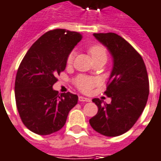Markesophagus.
<instances>
[{"mask_svg": "<svg viewBox=\"0 0 161 161\" xmlns=\"http://www.w3.org/2000/svg\"><path fill=\"white\" fill-rule=\"evenodd\" d=\"M78 100L80 102H91V98H88V97H85L83 96L78 97Z\"/></svg>", "mask_w": 161, "mask_h": 161, "instance_id": "1", "label": "esophagus"}]
</instances>
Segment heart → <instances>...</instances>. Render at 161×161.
Listing matches in <instances>:
<instances>
[{
    "instance_id": "obj_1",
    "label": "heart",
    "mask_w": 161,
    "mask_h": 161,
    "mask_svg": "<svg viewBox=\"0 0 161 161\" xmlns=\"http://www.w3.org/2000/svg\"><path fill=\"white\" fill-rule=\"evenodd\" d=\"M88 52L91 55V57L93 59L94 63L98 61L106 62L107 59V51L104 46L101 44H94V45L90 46L88 48ZM75 57V52L71 51L68 55L66 58V64L71 65ZM74 84L77 86L78 90H80L83 92H89L92 91L95 86L98 85L99 84V79L97 77H88L84 75L77 76L75 80Z\"/></svg>"
}]
</instances>
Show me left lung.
Instances as JSON below:
<instances>
[{"instance_id": "8db88e82", "label": "left lung", "mask_w": 161, "mask_h": 161, "mask_svg": "<svg viewBox=\"0 0 161 161\" xmlns=\"http://www.w3.org/2000/svg\"><path fill=\"white\" fill-rule=\"evenodd\" d=\"M93 36L112 54L113 68L104 92L112 102L92 99L98 111L90 125L102 135L116 137L129 131L143 112L149 95L148 75L143 58L123 37L115 33Z\"/></svg>"}]
</instances>
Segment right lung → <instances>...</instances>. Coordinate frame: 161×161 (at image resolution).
Wrapping results in <instances>:
<instances>
[{
	"mask_svg": "<svg viewBox=\"0 0 161 161\" xmlns=\"http://www.w3.org/2000/svg\"><path fill=\"white\" fill-rule=\"evenodd\" d=\"M82 39L78 32L57 29L42 35L31 46L18 68L14 96L20 118L26 127L49 135L65 125L78 97L58 95L52 86L66 67V58Z\"/></svg>",
	"mask_w": 161,
	"mask_h": 161,
	"instance_id": "right-lung-1",
	"label": "right lung"
}]
</instances>
